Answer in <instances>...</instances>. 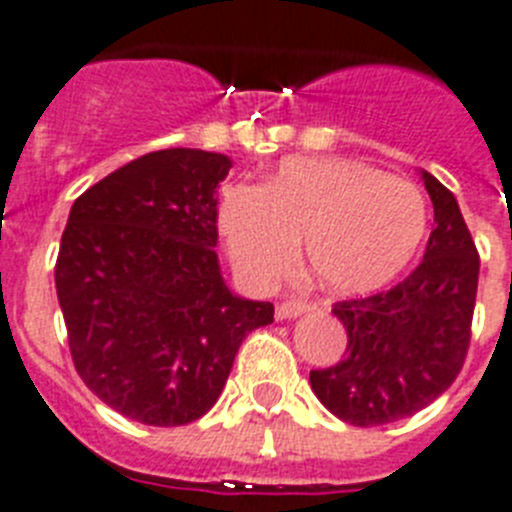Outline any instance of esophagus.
Instances as JSON below:
<instances>
[{"label": "esophagus", "mask_w": 512, "mask_h": 512, "mask_svg": "<svg viewBox=\"0 0 512 512\" xmlns=\"http://www.w3.org/2000/svg\"><path fill=\"white\" fill-rule=\"evenodd\" d=\"M309 309V301L304 299H286L278 304V309H275V317L278 319H291V317H299L301 311Z\"/></svg>", "instance_id": "1"}]
</instances>
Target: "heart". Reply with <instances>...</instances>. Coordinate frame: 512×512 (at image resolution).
Returning <instances> with one entry per match:
<instances>
[{"mask_svg":"<svg viewBox=\"0 0 512 512\" xmlns=\"http://www.w3.org/2000/svg\"><path fill=\"white\" fill-rule=\"evenodd\" d=\"M219 221L231 260L250 281L286 273L306 239L319 286L363 293L410 265L428 231V203L415 182L358 159L293 157L262 188L229 185Z\"/></svg>","mask_w":512,"mask_h":512,"instance_id":"1","label":"heart"}]
</instances>
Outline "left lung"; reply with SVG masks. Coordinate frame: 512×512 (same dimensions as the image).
<instances>
[{"label": "left lung", "instance_id": "obj_1", "mask_svg": "<svg viewBox=\"0 0 512 512\" xmlns=\"http://www.w3.org/2000/svg\"><path fill=\"white\" fill-rule=\"evenodd\" d=\"M422 180L435 211L422 262L397 286L332 304L348 348L335 366L309 373L319 402L355 428L425 410L456 381L469 353L477 244L451 190L430 172Z\"/></svg>", "mask_w": 512, "mask_h": 512}]
</instances>
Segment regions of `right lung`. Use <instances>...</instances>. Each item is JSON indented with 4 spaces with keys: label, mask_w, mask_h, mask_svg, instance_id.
I'll use <instances>...</instances> for the list:
<instances>
[{
    "label": "right lung",
    "mask_w": 512,
    "mask_h": 512,
    "mask_svg": "<svg viewBox=\"0 0 512 512\" xmlns=\"http://www.w3.org/2000/svg\"><path fill=\"white\" fill-rule=\"evenodd\" d=\"M224 154L162 149L79 195L56 293L79 379L123 417L177 428L211 410L239 345L273 322L239 299L216 257Z\"/></svg>",
    "instance_id": "right-lung-1"
}]
</instances>
